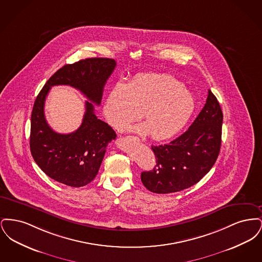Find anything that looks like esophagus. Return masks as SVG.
<instances>
[{"mask_svg":"<svg viewBox=\"0 0 262 262\" xmlns=\"http://www.w3.org/2000/svg\"><path fill=\"white\" fill-rule=\"evenodd\" d=\"M133 137V138H134V139H136V140H138V137Z\"/></svg>","mask_w":262,"mask_h":262,"instance_id":"1","label":"esophagus"}]
</instances>
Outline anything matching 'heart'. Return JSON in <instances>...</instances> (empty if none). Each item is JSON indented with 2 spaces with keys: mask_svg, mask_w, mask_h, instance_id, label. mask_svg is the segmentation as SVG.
Here are the masks:
<instances>
[{
  "mask_svg": "<svg viewBox=\"0 0 262 262\" xmlns=\"http://www.w3.org/2000/svg\"><path fill=\"white\" fill-rule=\"evenodd\" d=\"M194 109L192 94L174 76L142 74L125 85H115L105 100L103 113L109 125L122 130L136 121L140 112L143 123L130 129L150 134L155 140H165L183 129Z\"/></svg>",
  "mask_w": 262,
  "mask_h": 262,
  "instance_id": "1",
  "label": "heart"
}]
</instances>
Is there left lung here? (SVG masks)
<instances>
[{
  "instance_id": "obj_1",
  "label": "left lung",
  "mask_w": 262,
  "mask_h": 262,
  "mask_svg": "<svg viewBox=\"0 0 262 262\" xmlns=\"http://www.w3.org/2000/svg\"><path fill=\"white\" fill-rule=\"evenodd\" d=\"M223 113L208 90L206 103L186 133L168 144L151 146L156 164L141 173V182L155 193H171L199 183L220 152Z\"/></svg>"
}]
</instances>
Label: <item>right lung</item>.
Masks as SVG:
<instances>
[{"label":"right lung","instance_id":"1","mask_svg":"<svg viewBox=\"0 0 262 262\" xmlns=\"http://www.w3.org/2000/svg\"><path fill=\"white\" fill-rule=\"evenodd\" d=\"M116 68L108 58H88L64 64L51 76L33 105L30 127V151L40 169L51 179L73 187L86 186L99 171L109 142L116 133L97 119L94 105H100L104 86ZM54 85H70L90 100L81 126L74 133L54 132L45 119V100Z\"/></svg>","mask_w":262,"mask_h":262}]
</instances>
